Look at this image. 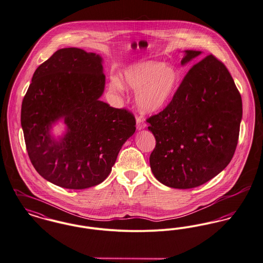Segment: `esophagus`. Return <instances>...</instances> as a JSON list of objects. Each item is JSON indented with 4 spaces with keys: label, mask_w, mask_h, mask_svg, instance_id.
I'll return each mask as SVG.
<instances>
[{
    "label": "esophagus",
    "mask_w": 263,
    "mask_h": 263,
    "mask_svg": "<svg viewBox=\"0 0 263 263\" xmlns=\"http://www.w3.org/2000/svg\"><path fill=\"white\" fill-rule=\"evenodd\" d=\"M136 127H137L138 130H141V129L146 127V123H145L144 119L142 118V116H137V118H136Z\"/></svg>",
    "instance_id": "obj_1"
}]
</instances>
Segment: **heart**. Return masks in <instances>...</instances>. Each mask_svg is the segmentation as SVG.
Instances as JSON below:
<instances>
[{
  "label": "heart",
  "instance_id": "obj_1",
  "mask_svg": "<svg viewBox=\"0 0 263 263\" xmlns=\"http://www.w3.org/2000/svg\"><path fill=\"white\" fill-rule=\"evenodd\" d=\"M125 86L138 91L137 104L146 113H154L166 107L178 89V70L162 62H143L131 65L122 77ZM121 83L115 79L113 89H120Z\"/></svg>",
  "mask_w": 263,
  "mask_h": 263
}]
</instances>
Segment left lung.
I'll use <instances>...</instances> for the list:
<instances>
[{
    "instance_id": "left-lung-1",
    "label": "left lung",
    "mask_w": 263,
    "mask_h": 263,
    "mask_svg": "<svg viewBox=\"0 0 263 263\" xmlns=\"http://www.w3.org/2000/svg\"><path fill=\"white\" fill-rule=\"evenodd\" d=\"M200 54L185 50L181 62ZM241 117V96L227 66L214 54L195 63L170 103L146 120L156 139L150 155L156 179L192 189L216 177L235 152Z\"/></svg>"
}]
</instances>
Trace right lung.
<instances>
[{
  "instance_id": "1",
  "label": "right lung",
  "mask_w": 263,
  "mask_h": 263,
  "mask_svg": "<svg viewBox=\"0 0 263 263\" xmlns=\"http://www.w3.org/2000/svg\"><path fill=\"white\" fill-rule=\"evenodd\" d=\"M101 62L81 48L59 49L36 68L23 99L21 122L31 164L62 187L102 183L136 130L132 112L99 100L105 84ZM60 118L69 130L58 142L49 128Z\"/></svg>"
}]
</instances>
